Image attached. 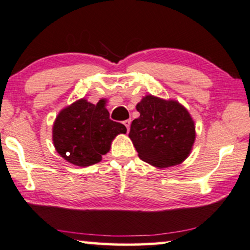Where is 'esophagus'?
<instances>
[{
    "label": "esophagus",
    "mask_w": 250,
    "mask_h": 250,
    "mask_svg": "<svg viewBox=\"0 0 250 250\" xmlns=\"http://www.w3.org/2000/svg\"><path fill=\"white\" fill-rule=\"evenodd\" d=\"M123 124L126 126V128H127V131H129V127H131V119H127V121H124L123 122Z\"/></svg>",
    "instance_id": "1"
}]
</instances>
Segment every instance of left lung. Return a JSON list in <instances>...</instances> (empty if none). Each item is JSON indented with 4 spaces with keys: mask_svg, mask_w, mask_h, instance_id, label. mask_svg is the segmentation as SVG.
Here are the masks:
<instances>
[{
    "mask_svg": "<svg viewBox=\"0 0 250 250\" xmlns=\"http://www.w3.org/2000/svg\"><path fill=\"white\" fill-rule=\"evenodd\" d=\"M140 117L131 124L129 139L140 159L155 168L180 165L193 149L195 123L182 104L146 95L136 104Z\"/></svg>",
    "mask_w": 250,
    "mask_h": 250,
    "instance_id": "8db88e82",
    "label": "left lung"
}]
</instances>
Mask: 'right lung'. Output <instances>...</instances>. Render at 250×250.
<instances>
[{
  "label": "right lung",
  "mask_w": 250,
  "mask_h": 250,
  "mask_svg": "<svg viewBox=\"0 0 250 250\" xmlns=\"http://www.w3.org/2000/svg\"><path fill=\"white\" fill-rule=\"evenodd\" d=\"M106 99L97 104L82 98L60 111L53 125V143L61 157L78 167L98 164L113 140L126 127L109 119Z\"/></svg>",
  "instance_id": "1"
}]
</instances>
